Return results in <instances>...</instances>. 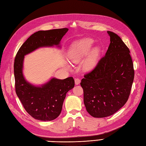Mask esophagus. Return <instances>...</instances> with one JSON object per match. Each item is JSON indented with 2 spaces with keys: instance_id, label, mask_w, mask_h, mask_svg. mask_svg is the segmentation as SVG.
Here are the masks:
<instances>
[{
  "instance_id": "1",
  "label": "esophagus",
  "mask_w": 146,
  "mask_h": 146,
  "mask_svg": "<svg viewBox=\"0 0 146 146\" xmlns=\"http://www.w3.org/2000/svg\"><path fill=\"white\" fill-rule=\"evenodd\" d=\"M80 82H81V80H80V78H75V83H76V85H79V84H80Z\"/></svg>"
}]
</instances>
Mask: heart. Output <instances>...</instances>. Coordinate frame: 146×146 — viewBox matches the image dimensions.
I'll return each mask as SVG.
<instances>
[{
  "label": "heart",
  "instance_id": "b5f03b06",
  "mask_svg": "<svg viewBox=\"0 0 146 146\" xmlns=\"http://www.w3.org/2000/svg\"><path fill=\"white\" fill-rule=\"evenodd\" d=\"M93 44L94 40L91 38H84L74 42L68 52L70 60L77 64L82 61L87 55L83 63V68L86 70L94 69L98 63L101 49L99 47H94L91 50Z\"/></svg>",
  "mask_w": 146,
  "mask_h": 146
}]
</instances>
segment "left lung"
<instances>
[{"instance_id":"obj_1","label":"left lung","mask_w":146,"mask_h":146,"mask_svg":"<svg viewBox=\"0 0 146 146\" xmlns=\"http://www.w3.org/2000/svg\"><path fill=\"white\" fill-rule=\"evenodd\" d=\"M107 33L110 44L105 55L80 83L86 111L94 117L111 116L125 104L135 76L129 48L117 35Z\"/></svg>"}]
</instances>
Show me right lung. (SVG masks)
<instances>
[{"mask_svg":"<svg viewBox=\"0 0 146 146\" xmlns=\"http://www.w3.org/2000/svg\"><path fill=\"white\" fill-rule=\"evenodd\" d=\"M68 29L41 30L34 33L20 47L14 63L16 94L30 115L39 121H52L61 111L66 93L74 87V78L63 80L52 78L41 86H36L25 80L23 74L24 56L39 47L60 46Z\"/></svg>","mask_w":146,"mask_h":146,"instance_id":"add662e5","label":"right lung"}]
</instances>
